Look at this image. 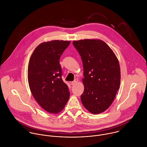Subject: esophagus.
I'll use <instances>...</instances> for the list:
<instances>
[{
  "instance_id": "obj_1",
  "label": "esophagus",
  "mask_w": 147,
  "mask_h": 147,
  "mask_svg": "<svg viewBox=\"0 0 147 147\" xmlns=\"http://www.w3.org/2000/svg\"><path fill=\"white\" fill-rule=\"evenodd\" d=\"M78 80L77 78H76L73 81H72V82H71V84L72 85H74L75 84H76L78 82Z\"/></svg>"
}]
</instances>
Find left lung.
<instances>
[{
  "mask_svg": "<svg viewBox=\"0 0 147 147\" xmlns=\"http://www.w3.org/2000/svg\"><path fill=\"white\" fill-rule=\"evenodd\" d=\"M73 45L81 57L84 67L82 103L93 114L102 113L111 106L120 88L119 61L112 49L101 40H75Z\"/></svg>",
  "mask_w": 147,
  "mask_h": 147,
  "instance_id": "1",
  "label": "left lung"
}]
</instances>
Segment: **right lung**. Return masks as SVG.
Instances as JSON below:
<instances>
[{"label": "right lung", "mask_w": 147, "mask_h": 147, "mask_svg": "<svg viewBox=\"0 0 147 147\" xmlns=\"http://www.w3.org/2000/svg\"><path fill=\"white\" fill-rule=\"evenodd\" d=\"M69 41L55 40L39 45L32 53L28 66V81L31 93L45 111L57 113L70 97L67 85L62 79L59 59Z\"/></svg>", "instance_id": "right-lung-1"}]
</instances>
